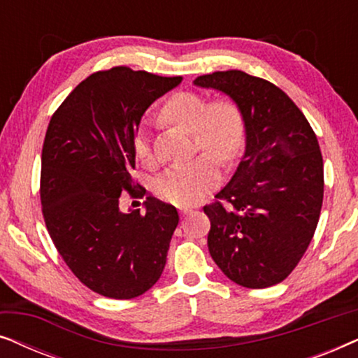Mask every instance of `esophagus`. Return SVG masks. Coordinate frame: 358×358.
<instances>
[{"label":"esophagus","instance_id":"1","mask_svg":"<svg viewBox=\"0 0 358 358\" xmlns=\"http://www.w3.org/2000/svg\"><path fill=\"white\" fill-rule=\"evenodd\" d=\"M179 212H180V215H182V217H185V215H189L190 212H192V210H190V208H179Z\"/></svg>","mask_w":358,"mask_h":358}]
</instances>
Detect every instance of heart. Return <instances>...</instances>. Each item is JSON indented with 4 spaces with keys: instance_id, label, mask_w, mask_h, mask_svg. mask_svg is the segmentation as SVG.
I'll return each mask as SVG.
<instances>
[{
    "instance_id": "obj_1",
    "label": "heart",
    "mask_w": 358,
    "mask_h": 358,
    "mask_svg": "<svg viewBox=\"0 0 358 358\" xmlns=\"http://www.w3.org/2000/svg\"><path fill=\"white\" fill-rule=\"evenodd\" d=\"M161 115L171 124L192 131L195 150L208 151L223 163L231 161L243 145L241 112L228 99L207 102L199 92H178L164 102ZM135 155L141 163L153 159L145 131L135 136ZM213 157L200 155L189 163L171 168L156 180V194L180 207L197 203L220 182L218 164Z\"/></svg>"
}]
</instances>
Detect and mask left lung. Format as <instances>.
<instances>
[{
    "label": "left lung",
    "mask_w": 358,
    "mask_h": 358,
    "mask_svg": "<svg viewBox=\"0 0 358 358\" xmlns=\"http://www.w3.org/2000/svg\"><path fill=\"white\" fill-rule=\"evenodd\" d=\"M194 85L231 97L246 130L236 173L203 207L210 256L238 285L272 287L290 275L316 231L324 194L320 143L295 102L262 78L215 71Z\"/></svg>",
    "instance_id": "left-lung-1"
}]
</instances>
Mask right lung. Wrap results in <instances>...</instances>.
<instances>
[{
    "label": "right lung",
    "mask_w": 358,
    "mask_h": 358,
    "mask_svg": "<svg viewBox=\"0 0 358 358\" xmlns=\"http://www.w3.org/2000/svg\"><path fill=\"white\" fill-rule=\"evenodd\" d=\"M180 81L127 66L92 73L48 124L41 173L43 220L70 271L102 296H140L163 273L178 210L146 197L145 215L124 213L119 199L122 192L138 195L131 171L141 117Z\"/></svg>",
    "instance_id": "obj_1"
}]
</instances>
